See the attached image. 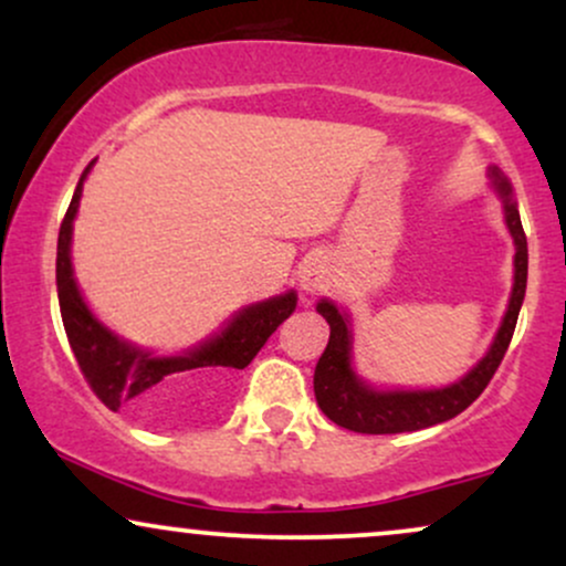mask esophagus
<instances>
[{
	"instance_id": "obj_1",
	"label": "esophagus",
	"mask_w": 566,
	"mask_h": 566,
	"mask_svg": "<svg viewBox=\"0 0 566 566\" xmlns=\"http://www.w3.org/2000/svg\"><path fill=\"white\" fill-rule=\"evenodd\" d=\"M301 287L308 295H322V292L333 287V265H329L327 258L314 255L301 265Z\"/></svg>"
}]
</instances>
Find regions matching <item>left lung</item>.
<instances>
[{"instance_id":"left-lung-1","label":"left lung","mask_w":566,"mask_h":566,"mask_svg":"<svg viewBox=\"0 0 566 566\" xmlns=\"http://www.w3.org/2000/svg\"><path fill=\"white\" fill-rule=\"evenodd\" d=\"M495 186L505 205V223H509L513 244H516V276H513V292L505 319L500 324L495 343L490 354L465 375L441 391H373L365 382L356 380L350 369V333L348 319L337 314L333 303L322 301L316 311L329 324V343L324 348L314 369V394L322 412L337 426L356 433H405L420 431V428L444 423L471 407L490 386L492 375L497 373L505 350L511 346L513 329H516L518 308H522L524 290H527V237H524L522 218H518L516 201L511 199L509 180L495 175Z\"/></svg>"}]
</instances>
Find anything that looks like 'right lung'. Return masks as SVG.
<instances>
[{
  "label": "right lung",
  "mask_w": 566,
  "mask_h": 566,
  "mask_svg": "<svg viewBox=\"0 0 566 566\" xmlns=\"http://www.w3.org/2000/svg\"><path fill=\"white\" fill-rule=\"evenodd\" d=\"M90 167L93 161L84 167L80 186L61 223V233H57L55 276L63 327H66L69 346L74 350L84 380L103 405L112 412L127 409L138 418H161L170 412L172 401L218 391L233 369L250 365L271 333L295 311L297 297L295 292H287L274 301L250 305L218 337L186 356H170V359L151 356L119 340L90 314L76 290L74 271H71V223H74L82 184Z\"/></svg>",
  "instance_id": "right-lung-1"
}]
</instances>
